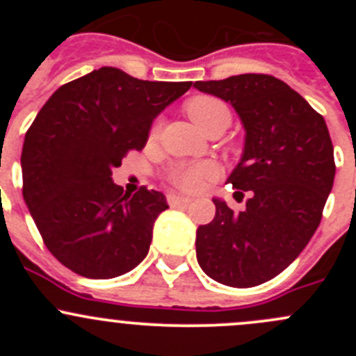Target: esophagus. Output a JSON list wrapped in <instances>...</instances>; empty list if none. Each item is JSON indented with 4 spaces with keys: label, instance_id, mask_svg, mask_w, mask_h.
Returning a JSON list of instances; mask_svg holds the SVG:
<instances>
[{
    "label": "esophagus",
    "instance_id": "obj_1",
    "mask_svg": "<svg viewBox=\"0 0 356 356\" xmlns=\"http://www.w3.org/2000/svg\"><path fill=\"white\" fill-rule=\"evenodd\" d=\"M167 201L170 207H177V204H188L189 201H191V198H188V196H182V195H175V193H168Z\"/></svg>",
    "mask_w": 356,
    "mask_h": 356
}]
</instances>
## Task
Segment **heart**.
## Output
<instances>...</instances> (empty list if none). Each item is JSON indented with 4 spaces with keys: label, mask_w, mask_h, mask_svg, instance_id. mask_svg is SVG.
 <instances>
[{
    "label": "heart",
    "mask_w": 356,
    "mask_h": 356,
    "mask_svg": "<svg viewBox=\"0 0 356 356\" xmlns=\"http://www.w3.org/2000/svg\"><path fill=\"white\" fill-rule=\"evenodd\" d=\"M189 118L195 122L201 131H207L208 127L215 124H225L229 125L231 122V111L224 102L211 96H196V98L189 99L186 105ZM156 132V127L153 129ZM217 175V168L211 163H196V165H179L174 168L170 174V181L175 186L186 191H195L200 189L207 181Z\"/></svg>",
    "instance_id": "heart-1"
}]
</instances>
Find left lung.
Masks as SVG:
<instances>
[{"mask_svg": "<svg viewBox=\"0 0 356 356\" xmlns=\"http://www.w3.org/2000/svg\"><path fill=\"white\" fill-rule=\"evenodd\" d=\"M224 99L245 129V148L227 177L248 193L234 211L213 198L215 217L196 231V258L220 284L251 288L289 267L317 231L334 184V148L322 115L286 82L264 74L198 81Z\"/></svg>", "mask_w": 356, "mask_h": 356, "instance_id": "left-lung-1", "label": "left lung"}]
</instances>
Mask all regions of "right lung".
I'll list each match as a JSON object with an SVG mask.
<instances>
[{
    "label": "right lung",
    "mask_w": 356,
    "mask_h": 356,
    "mask_svg": "<svg viewBox=\"0 0 356 356\" xmlns=\"http://www.w3.org/2000/svg\"><path fill=\"white\" fill-rule=\"evenodd\" d=\"M193 82L141 81L102 67L63 84L25 134L24 200L53 257L89 279L127 274L148 254L163 193L127 195L111 179L153 120Z\"/></svg>",
    "instance_id": "obj_1"
}]
</instances>
